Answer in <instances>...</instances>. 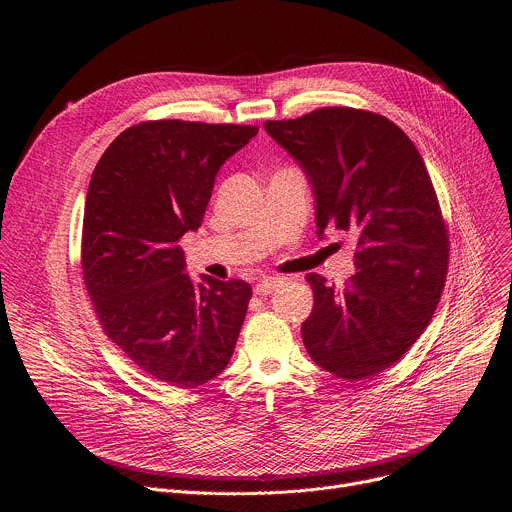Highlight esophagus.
<instances>
[{"mask_svg":"<svg viewBox=\"0 0 512 512\" xmlns=\"http://www.w3.org/2000/svg\"><path fill=\"white\" fill-rule=\"evenodd\" d=\"M283 285V277H265L255 285V294L257 296H269L273 291H277Z\"/></svg>","mask_w":512,"mask_h":512,"instance_id":"esophagus-1","label":"esophagus"}]
</instances>
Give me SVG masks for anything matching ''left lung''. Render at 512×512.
Masks as SVG:
<instances>
[{"label":"left lung","instance_id":"8db88e82","mask_svg":"<svg viewBox=\"0 0 512 512\" xmlns=\"http://www.w3.org/2000/svg\"><path fill=\"white\" fill-rule=\"evenodd\" d=\"M263 127L312 186L316 235H356L346 287L306 277L314 310L304 346L338 379H371L423 334L446 283L448 235L425 162L403 129L369 111L326 107Z\"/></svg>","mask_w":512,"mask_h":512}]
</instances>
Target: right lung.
Instances as JSON below:
<instances>
[{"label":"right lung","mask_w":512,"mask_h":512,"mask_svg":"<svg viewBox=\"0 0 512 512\" xmlns=\"http://www.w3.org/2000/svg\"><path fill=\"white\" fill-rule=\"evenodd\" d=\"M251 125L148 121L125 129L91 176L83 275L105 334L154 379L194 389L229 364L251 300L243 279L186 273L178 241L198 231L221 166Z\"/></svg>","instance_id":"add662e5"}]
</instances>
